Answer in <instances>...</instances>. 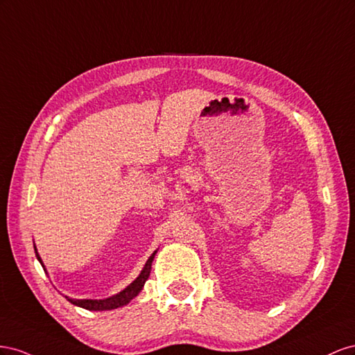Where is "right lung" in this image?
<instances>
[{
  "instance_id": "1",
  "label": "right lung",
  "mask_w": 355,
  "mask_h": 355,
  "mask_svg": "<svg viewBox=\"0 0 355 355\" xmlns=\"http://www.w3.org/2000/svg\"><path fill=\"white\" fill-rule=\"evenodd\" d=\"M155 254H156V251L148 257L144 269L141 270V273H139V277L132 282V284L128 286L123 291H120L119 295H116L113 297L104 299V300H89V299L87 300L86 299L85 300H77V299H69V297H67V299L71 303H73V305H77L80 308H85V309H89V311H108V309H116V308H120V306L126 305V303H129L130 300H132L138 295V293L141 291V288L144 287L146 281L148 279V275H150L151 261H153ZM37 259L43 265V261H42V259H40L38 254H37Z\"/></svg>"
}]
</instances>
